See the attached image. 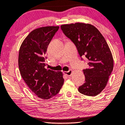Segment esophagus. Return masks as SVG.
<instances>
[{"label": "esophagus", "mask_w": 125, "mask_h": 125, "mask_svg": "<svg viewBox=\"0 0 125 125\" xmlns=\"http://www.w3.org/2000/svg\"><path fill=\"white\" fill-rule=\"evenodd\" d=\"M64 74L67 76H71L73 74V71L70 70H69V71H64Z\"/></svg>", "instance_id": "esophagus-1"}]
</instances>
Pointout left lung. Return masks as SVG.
<instances>
[{
  "instance_id": "1",
  "label": "left lung",
  "mask_w": 125,
  "mask_h": 125,
  "mask_svg": "<svg viewBox=\"0 0 125 125\" xmlns=\"http://www.w3.org/2000/svg\"><path fill=\"white\" fill-rule=\"evenodd\" d=\"M61 27L76 46L79 55L88 60L89 67L83 70L86 82L78 91L85 95H97L107 85L114 67L109 45L100 31L89 23H71Z\"/></svg>"
}]
</instances>
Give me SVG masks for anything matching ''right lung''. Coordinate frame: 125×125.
Masks as SVG:
<instances>
[{"label": "right lung", "instance_id": "right-lung-1", "mask_svg": "<svg viewBox=\"0 0 125 125\" xmlns=\"http://www.w3.org/2000/svg\"><path fill=\"white\" fill-rule=\"evenodd\" d=\"M59 26H46L31 31L20 47L18 65L27 85L38 97L49 99L59 93L64 83L62 71L45 69L49 43Z\"/></svg>", "mask_w": 125, "mask_h": 125}]
</instances>
